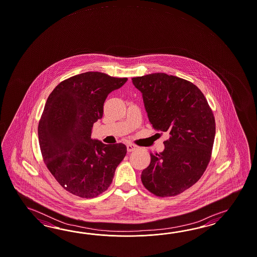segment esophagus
<instances>
[{"label": "esophagus", "instance_id": "obj_1", "mask_svg": "<svg viewBox=\"0 0 257 257\" xmlns=\"http://www.w3.org/2000/svg\"><path fill=\"white\" fill-rule=\"evenodd\" d=\"M137 149H138V146H136V145L132 144V143L127 144V151H129V152L136 151Z\"/></svg>", "mask_w": 257, "mask_h": 257}]
</instances>
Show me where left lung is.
I'll return each mask as SVG.
<instances>
[{"mask_svg": "<svg viewBox=\"0 0 257 257\" xmlns=\"http://www.w3.org/2000/svg\"><path fill=\"white\" fill-rule=\"evenodd\" d=\"M142 93L154 129L167 132L164 150L151 153V164L141 180L159 197L180 194L203 175L210 162L215 136L213 111L192 82L165 73L132 79Z\"/></svg>", "mask_w": 257, "mask_h": 257, "instance_id": "obj_1", "label": "left lung"}]
</instances>
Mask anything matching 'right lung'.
Returning <instances> with one entry per match:
<instances>
[{"instance_id":"add662e5","label":"right lung","mask_w":257,"mask_h":257,"mask_svg":"<svg viewBox=\"0 0 257 257\" xmlns=\"http://www.w3.org/2000/svg\"><path fill=\"white\" fill-rule=\"evenodd\" d=\"M127 78L88 71L60 82L48 96L38 126L44 163L64 189L81 198L106 190L125 157L122 143L106 145L91 138L102 118L106 96Z\"/></svg>"}]
</instances>
